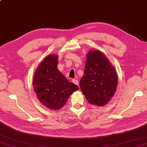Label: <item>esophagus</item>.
I'll return each mask as SVG.
<instances>
[{"label": "esophagus", "instance_id": "esophagus-1", "mask_svg": "<svg viewBox=\"0 0 147 147\" xmlns=\"http://www.w3.org/2000/svg\"><path fill=\"white\" fill-rule=\"evenodd\" d=\"M72 82H73V83L74 84H75V85H79V82H78V80L74 79V80H73V81H72Z\"/></svg>", "mask_w": 147, "mask_h": 147}]
</instances>
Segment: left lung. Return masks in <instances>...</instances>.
<instances>
[{
	"mask_svg": "<svg viewBox=\"0 0 147 147\" xmlns=\"http://www.w3.org/2000/svg\"><path fill=\"white\" fill-rule=\"evenodd\" d=\"M117 83V73L105 55L98 50L88 52L80 86L90 104L100 107L107 104L116 91Z\"/></svg>",
	"mask_w": 147,
	"mask_h": 147,
	"instance_id": "left-lung-1",
	"label": "left lung"
}]
</instances>
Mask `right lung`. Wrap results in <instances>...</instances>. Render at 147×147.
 I'll return each instance as SVG.
<instances>
[{
	"instance_id": "right-lung-1",
	"label": "right lung",
	"mask_w": 147,
	"mask_h": 147,
	"mask_svg": "<svg viewBox=\"0 0 147 147\" xmlns=\"http://www.w3.org/2000/svg\"><path fill=\"white\" fill-rule=\"evenodd\" d=\"M58 56L49 55L43 59L34 73L33 85L38 100L51 110H59L69 96L79 89L66 79L57 69Z\"/></svg>"
}]
</instances>
